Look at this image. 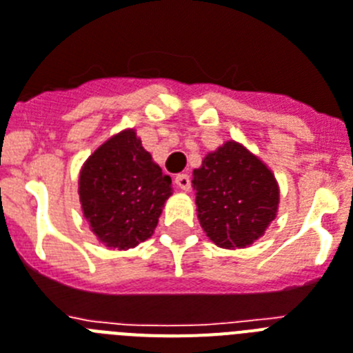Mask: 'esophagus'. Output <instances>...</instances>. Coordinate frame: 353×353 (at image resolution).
<instances>
[{
  "mask_svg": "<svg viewBox=\"0 0 353 353\" xmlns=\"http://www.w3.org/2000/svg\"><path fill=\"white\" fill-rule=\"evenodd\" d=\"M174 181H176V185L179 186V188H181L183 192L190 190L192 183H190V176H188V174H177Z\"/></svg>",
  "mask_w": 353,
  "mask_h": 353,
  "instance_id": "obj_1",
  "label": "esophagus"
}]
</instances>
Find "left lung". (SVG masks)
<instances>
[{
    "label": "left lung",
    "instance_id": "1",
    "mask_svg": "<svg viewBox=\"0 0 353 353\" xmlns=\"http://www.w3.org/2000/svg\"><path fill=\"white\" fill-rule=\"evenodd\" d=\"M197 219L222 250H244L278 213L280 186L271 168L239 141H226L194 170Z\"/></svg>",
    "mask_w": 353,
    "mask_h": 353
}]
</instances>
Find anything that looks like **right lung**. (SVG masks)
Masks as SVG:
<instances>
[{
  "label": "right lung",
  "instance_id": "1",
  "mask_svg": "<svg viewBox=\"0 0 353 353\" xmlns=\"http://www.w3.org/2000/svg\"><path fill=\"white\" fill-rule=\"evenodd\" d=\"M170 195V176L154 163L134 129L103 141L79 176L82 213L109 250H131L150 239Z\"/></svg>",
  "mask_w": 353,
  "mask_h": 353
}]
</instances>
